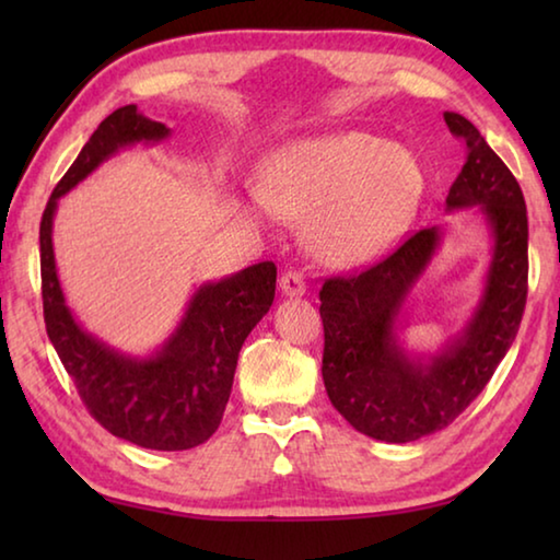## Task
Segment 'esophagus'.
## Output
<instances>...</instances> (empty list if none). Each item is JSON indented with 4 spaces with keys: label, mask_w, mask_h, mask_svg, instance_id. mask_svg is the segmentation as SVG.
I'll return each instance as SVG.
<instances>
[{
    "label": "esophagus",
    "mask_w": 560,
    "mask_h": 560,
    "mask_svg": "<svg viewBox=\"0 0 560 560\" xmlns=\"http://www.w3.org/2000/svg\"><path fill=\"white\" fill-rule=\"evenodd\" d=\"M279 289L283 296H303L306 293V281H303V273L299 271H283L279 279Z\"/></svg>",
    "instance_id": "34e87169"
}]
</instances>
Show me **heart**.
I'll return each instance as SVG.
<instances>
[{
	"label": "heart",
	"instance_id": "obj_1",
	"mask_svg": "<svg viewBox=\"0 0 560 560\" xmlns=\"http://www.w3.org/2000/svg\"><path fill=\"white\" fill-rule=\"evenodd\" d=\"M422 195L424 170L410 148L368 130H336L273 150L242 212L259 224L308 217L318 257L353 267L405 232Z\"/></svg>",
	"mask_w": 560,
	"mask_h": 560
}]
</instances>
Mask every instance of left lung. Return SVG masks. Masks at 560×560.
Instances as JSON below:
<instances>
[{
  "instance_id": "obj_1",
  "label": "left lung",
  "mask_w": 560,
  "mask_h": 560,
  "mask_svg": "<svg viewBox=\"0 0 560 560\" xmlns=\"http://www.w3.org/2000/svg\"><path fill=\"white\" fill-rule=\"evenodd\" d=\"M444 122L467 143V160L447 195V210L477 207L491 234L485 291L457 336L432 355H412L397 330L405 301L440 249L442 226L407 236L365 271L326 279L324 385L336 410L358 432L381 442H415L444 430L485 390L514 343L528 291V220L524 192L459 113Z\"/></svg>"
}]
</instances>
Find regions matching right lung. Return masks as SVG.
<instances>
[{
    "instance_id": "1",
    "label": "right lung",
    "mask_w": 560,
    "mask_h": 560,
    "mask_svg": "<svg viewBox=\"0 0 560 560\" xmlns=\"http://www.w3.org/2000/svg\"><path fill=\"white\" fill-rule=\"evenodd\" d=\"M165 138V122L145 118L138 106L113 110L93 130L46 202L39 226L42 296L46 334L89 412L110 434L138 447L179 452L207 442L220 428L242 343L271 308L277 267L261 261L202 283L165 343L140 358L103 343L73 318L56 273L51 242L56 207L69 189L118 150L155 145Z\"/></svg>"
}]
</instances>
